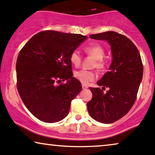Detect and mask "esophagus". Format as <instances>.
<instances>
[{
    "label": "esophagus",
    "mask_w": 155,
    "mask_h": 155,
    "mask_svg": "<svg viewBox=\"0 0 155 155\" xmlns=\"http://www.w3.org/2000/svg\"><path fill=\"white\" fill-rule=\"evenodd\" d=\"M82 89H88V86L85 85V84H82Z\"/></svg>",
    "instance_id": "1"
}]
</instances>
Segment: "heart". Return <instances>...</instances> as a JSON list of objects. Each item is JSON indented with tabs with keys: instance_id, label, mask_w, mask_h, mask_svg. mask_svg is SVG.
Returning <instances> with one entry per match:
<instances>
[{
	"instance_id": "obj_1",
	"label": "heart",
	"mask_w": 155,
	"mask_h": 155,
	"mask_svg": "<svg viewBox=\"0 0 155 155\" xmlns=\"http://www.w3.org/2000/svg\"><path fill=\"white\" fill-rule=\"evenodd\" d=\"M84 51L89 56H91L96 59L94 66L97 68H103L104 67V61L103 58L105 54V50L101 45L99 44H91L84 47ZM82 56L77 50L74 51L70 55V61L74 66L77 67L81 63ZM74 77L81 83L84 84H89L94 80L97 74L94 71L87 69L78 70L74 72Z\"/></svg>"
}]
</instances>
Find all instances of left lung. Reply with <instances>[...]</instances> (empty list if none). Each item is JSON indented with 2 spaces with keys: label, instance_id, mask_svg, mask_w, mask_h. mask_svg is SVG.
<instances>
[{
  "label": "left lung",
  "instance_id": "1",
  "mask_svg": "<svg viewBox=\"0 0 155 155\" xmlns=\"http://www.w3.org/2000/svg\"><path fill=\"white\" fill-rule=\"evenodd\" d=\"M89 37L108 41L113 59L109 71L97 82L102 88L89 87L93 97L87 109L97 121L113 123L126 115L136 101L143 76L142 58L134 43L119 33L107 31ZM106 87L108 90L104 92Z\"/></svg>",
  "mask_w": 155,
  "mask_h": 155
}]
</instances>
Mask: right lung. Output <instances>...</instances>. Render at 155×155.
I'll return each mask as SVG.
<instances>
[{
    "label": "right lung",
    "instance_id": "obj_1",
    "mask_svg": "<svg viewBox=\"0 0 155 155\" xmlns=\"http://www.w3.org/2000/svg\"><path fill=\"white\" fill-rule=\"evenodd\" d=\"M86 39L81 34L44 31L34 35L19 52L18 91L39 120L57 122L68 115L71 101L81 90V82L73 77L70 55Z\"/></svg>",
    "mask_w": 155,
    "mask_h": 155
}]
</instances>
